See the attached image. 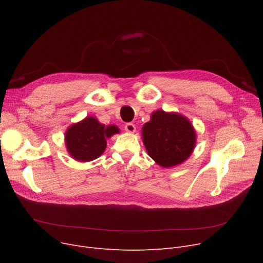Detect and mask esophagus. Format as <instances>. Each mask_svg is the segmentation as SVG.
<instances>
[{
    "instance_id": "34e87169",
    "label": "esophagus",
    "mask_w": 263,
    "mask_h": 263,
    "mask_svg": "<svg viewBox=\"0 0 263 263\" xmlns=\"http://www.w3.org/2000/svg\"><path fill=\"white\" fill-rule=\"evenodd\" d=\"M124 130H126L129 133H134L136 128H135V126H134L133 123H127L126 126H124Z\"/></svg>"
}]
</instances>
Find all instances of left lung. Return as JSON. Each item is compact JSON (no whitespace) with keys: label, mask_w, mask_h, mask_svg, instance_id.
<instances>
[{"label":"left lung","mask_w":263,"mask_h":263,"mask_svg":"<svg viewBox=\"0 0 263 263\" xmlns=\"http://www.w3.org/2000/svg\"><path fill=\"white\" fill-rule=\"evenodd\" d=\"M142 140L148 156L160 166L170 168L190 158L197 134L184 115L157 109L142 128Z\"/></svg>","instance_id":"1"}]
</instances>
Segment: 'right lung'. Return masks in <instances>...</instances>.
I'll list each match as a JSON object with an SVG mask.
<instances>
[{
	"label": "right lung",
	"mask_w": 263,
	"mask_h": 263,
	"mask_svg": "<svg viewBox=\"0 0 263 263\" xmlns=\"http://www.w3.org/2000/svg\"><path fill=\"white\" fill-rule=\"evenodd\" d=\"M120 133L115 124L101 123L98 118L86 116L72 123L65 132V145L69 156L78 162L98 159L106 148V139Z\"/></svg>",
	"instance_id": "1"
}]
</instances>
